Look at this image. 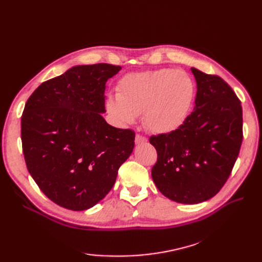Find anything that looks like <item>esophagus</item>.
<instances>
[{
	"instance_id": "1",
	"label": "esophagus",
	"mask_w": 262,
	"mask_h": 262,
	"mask_svg": "<svg viewBox=\"0 0 262 262\" xmlns=\"http://www.w3.org/2000/svg\"><path fill=\"white\" fill-rule=\"evenodd\" d=\"M147 139L143 136H141V134H137L136 136V143L137 144H140V143H144V142H146Z\"/></svg>"
}]
</instances>
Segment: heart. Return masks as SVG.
I'll list each match as a JSON object with an SVG mask.
<instances>
[{
  "label": "heart",
  "mask_w": 262,
  "mask_h": 262,
  "mask_svg": "<svg viewBox=\"0 0 262 262\" xmlns=\"http://www.w3.org/2000/svg\"><path fill=\"white\" fill-rule=\"evenodd\" d=\"M194 83L185 71L160 69L122 77L117 95L107 99V110L121 125L143 114L146 129L169 133L186 121L194 98Z\"/></svg>",
  "instance_id": "obj_1"
}]
</instances>
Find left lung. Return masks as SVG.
I'll return each instance as SVG.
<instances>
[{"instance_id":"8db88e82","label":"left lung","mask_w":262,"mask_h":262,"mask_svg":"<svg viewBox=\"0 0 262 262\" xmlns=\"http://www.w3.org/2000/svg\"><path fill=\"white\" fill-rule=\"evenodd\" d=\"M194 109L179 128L149 138L157 152L152 178L168 199L207 201L225 185L243 142L241 100L223 78L191 68Z\"/></svg>"}]
</instances>
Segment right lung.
<instances>
[{
  "label": "right lung",
  "mask_w": 262,
  "mask_h": 262,
  "mask_svg": "<svg viewBox=\"0 0 262 262\" xmlns=\"http://www.w3.org/2000/svg\"><path fill=\"white\" fill-rule=\"evenodd\" d=\"M120 66H77L43 82L21 115L20 138L27 169L51 201L87 210L112 190L130 156L136 133L106 122L105 89Z\"/></svg>",
  "instance_id": "1"
}]
</instances>
